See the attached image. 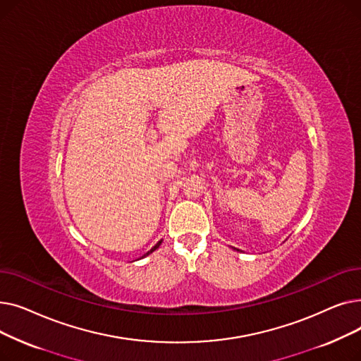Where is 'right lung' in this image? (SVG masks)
<instances>
[{
	"label": "right lung",
	"mask_w": 361,
	"mask_h": 361,
	"mask_svg": "<svg viewBox=\"0 0 361 361\" xmlns=\"http://www.w3.org/2000/svg\"><path fill=\"white\" fill-rule=\"evenodd\" d=\"M159 244H161V241H159V243H158V244H157V245H155V247H152V250H150V252H147V253H146V255H145V256H147V255H149V253H152V252H155V250H157V249H158V247H159Z\"/></svg>",
	"instance_id": "1"
}]
</instances>
